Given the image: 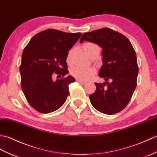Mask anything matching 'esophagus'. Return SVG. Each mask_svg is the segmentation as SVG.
Here are the masks:
<instances>
[{
  "instance_id": "1",
  "label": "esophagus",
  "mask_w": 157,
  "mask_h": 157,
  "mask_svg": "<svg viewBox=\"0 0 157 157\" xmlns=\"http://www.w3.org/2000/svg\"><path fill=\"white\" fill-rule=\"evenodd\" d=\"M76 81H77L78 83H80V84H81V85H86V83L85 81H81V80H79V79L76 80Z\"/></svg>"
}]
</instances>
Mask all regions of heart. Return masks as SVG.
I'll return each instance as SVG.
<instances>
[{
    "label": "heart",
    "mask_w": 157,
    "mask_h": 157,
    "mask_svg": "<svg viewBox=\"0 0 157 157\" xmlns=\"http://www.w3.org/2000/svg\"><path fill=\"white\" fill-rule=\"evenodd\" d=\"M82 48L90 58H93V60L96 63H99L100 58L97 56L99 55L101 51V48L98 44L88 41L82 45ZM71 54V51H70L67 58V62L68 63H70L71 62V60H70ZM95 74L96 69L94 67L85 68L76 66V67L72 68L71 70V75L75 78L81 80V81H87V80L91 78Z\"/></svg>",
    "instance_id": "obj_1"
}]
</instances>
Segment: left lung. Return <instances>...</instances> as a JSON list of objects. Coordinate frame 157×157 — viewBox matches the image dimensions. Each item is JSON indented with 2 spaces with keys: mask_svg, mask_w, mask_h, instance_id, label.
I'll list each match as a JSON object with an SVG mask.
<instances>
[{
  "mask_svg": "<svg viewBox=\"0 0 157 157\" xmlns=\"http://www.w3.org/2000/svg\"><path fill=\"white\" fill-rule=\"evenodd\" d=\"M88 41L102 48L103 64L99 73L105 82H95L90 103L103 113L112 115L130 102L137 85L138 67L136 52L128 38L107 27L85 33L80 43Z\"/></svg>",
  "mask_w": 157,
  "mask_h": 157,
  "instance_id": "1",
  "label": "left lung"
}]
</instances>
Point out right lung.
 <instances>
[{"mask_svg":"<svg viewBox=\"0 0 157 157\" xmlns=\"http://www.w3.org/2000/svg\"><path fill=\"white\" fill-rule=\"evenodd\" d=\"M81 35L48 29L35 35L24 48L21 86L30 105L40 113L53 112L67 100L68 85L75 81L71 76L64 77L68 72L67 58ZM54 74L62 78L54 82Z\"/></svg>","mask_w":157,"mask_h":157,"instance_id":"1","label":"right lung"}]
</instances>
